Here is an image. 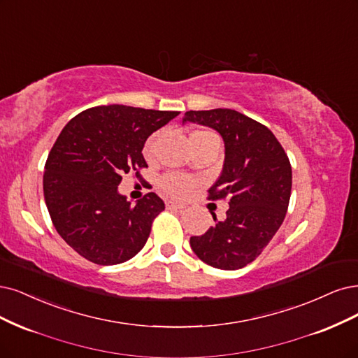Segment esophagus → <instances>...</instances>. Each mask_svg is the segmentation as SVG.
<instances>
[{
    "label": "esophagus",
    "mask_w": 358,
    "mask_h": 358,
    "mask_svg": "<svg viewBox=\"0 0 358 358\" xmlns=\"http://www.w3.org/2000/svg\"><path fill=\"white\" fill-rule=\"evenodd\" d=\"M166 206L169 208H175V210H183V208H185L183 204H179V203H175V201H167Z\"/></svg>",
    "instance_id": "34e87169"
}]
</instances>
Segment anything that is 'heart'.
I'll list each match as a JSON object with an SVG mask.
<instances>
[{
	"label": "heart",
	"mask_w": 358,
	"mask_h": 358,
	"mask_svg": "<svg viewBox=\"0 0 358 358\" xmlns=\"http://www.w3.org/2000/svg\"><path fill=\"white\" fill-rule=\"evenodd\" d=\"M212 139L217 141V136L210 130H199L191 134V142L212 141ZM152 145H154V138L148 142L146 151H151ZM159 187H162V189L167 195L175 196V199H183V196H187L194 189L195 180L182 173H167L162 178V180H159Z\"/></svg>",
	"instance_id": "obj_1"
}]
</instances>
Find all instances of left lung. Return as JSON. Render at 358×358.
Masks as SVG:
<instances>
[{"mask_svg":"<svg viewBox=\"0 0 358 358\" xmlns=\"http://www.w3.org/2000/svg\"><path fill=\"white\" fill-rule=\"evenodd\" d=\"M185 121L220 133L225 163L207 199H228L227 219L203 236L191 237L194 253L219 269H240L262 253L285 220L292 166L286 151L266 126L234 109L188 110Z\"/></svg>","mask_w":358,"mask_h":358,"instance_id":"left-lung-1","label":"left lung"}]
</instances>
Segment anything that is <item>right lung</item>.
Here are the masks:
<instances>
[{"label": "right lung", "mask_w": 358, "mask_h": 358, "mask_svg": "<svg viewBox=\"0 0 358 358\" xmlns=\"http://www.w3.org/2000/svg\"><path fill=\"white\" fill-rule=\"evenodd\" d=\"M178 110L126 105L85 109L60 131L45 162L44 199L59 236L87 261L117 265L138 255L164 201L148 192L131 206L117 187L122 175L138 178L148 164V136Z\"/></svg>", "instance_id": "add662e5"}]
</instances>
